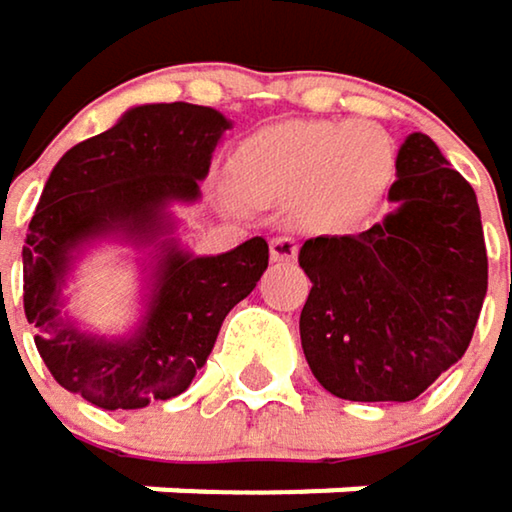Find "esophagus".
Segmentation results:
<instances>
[{"label":"esophagus","mask_w":512,"mask_h":512,"mask_svg":"<svg viewBox=\"0 0 512 512\" xmlns=\"http://www.w3.org/2000/svg\"><path fill=\"white\" fill-rule=\"evenodd\" d=\"M298 256V241L289 238V235H280V238H271V259L274 262H295Z\"/></svg>","instance_id":"esophagus-1"}]
</instances>
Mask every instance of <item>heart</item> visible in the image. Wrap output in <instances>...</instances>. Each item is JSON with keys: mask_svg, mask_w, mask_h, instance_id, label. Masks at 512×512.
<instances>
[{"mask_svg": "<svg viewBox=\"0 0 512 512\" xmlns=\"http://www.w3.org/2000/svg\"><path fill=\"white\" fill-rule=\"evenodd\" d=\"M390 175V145L373 125L286 122L247 136L232 160V187L259 205H292L316 223H343L367 208Z\"/></svg>", "mask_w": 512, "mask_h": 512, "instance_id": "obj_1", "label": "heart"}]
</instances>
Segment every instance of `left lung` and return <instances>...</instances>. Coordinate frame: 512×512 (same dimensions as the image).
Listing matches in <instances>:
<instances>
[{"mask_svg":"<svg viewBox=\"0 0 512 512\" xmlns=\"http://www.w3.org/2000/svg\"><path fill=\"white\" fill-rule=\"evenodd\" d=\"M396 205L358 235L310 238L301 346L325 390L352 402L417 399L456 364L480 319L489 259L474 187L426 133L396 154Z\"/></svg>","mask_w":512,"mask_h":512,"instance_id":"left-lung-1","label":"left lung"}]
</instances>
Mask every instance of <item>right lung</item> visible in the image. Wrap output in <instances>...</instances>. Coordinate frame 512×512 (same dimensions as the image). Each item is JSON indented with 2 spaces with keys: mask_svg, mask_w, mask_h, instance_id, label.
I'll list each match as a JSON object with an SVG mask.
<instances>
[{
  "mask_svg": "<svg viewBox=\"0 0 512 512\" xmlns=\"http://www.w3.org/2000/svg\"><path fill=\"white\" fill-rule=\"evenodd\" d=\"M226 128L211 107H136L65 151L44 184L23 244V310L53 379L98 408H145L184 393L205 367L226 313L268 268L265 238L202 259L169 250L145 325L128 343L92 340L59 316L71 250L113 229L154 232L169 199H196Z\"/></svg>",
  "mask_w": 512,
  "mask_h": 512,
  "instance_id": "obj_1",
  "label": "right lung"
}]
</instances>
